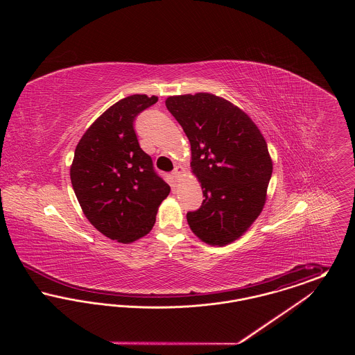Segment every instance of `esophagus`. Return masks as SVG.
Segmentation results:
<instances>
[{
	"label": "esophagus",
	"instance_id": "34e87169",
	"mask_svg": "<svg viewBox=\"0 0 355 355\" xmlns=\"http://www.w3.org/2000/svg\"><path fill=\"white\" fill-rule=\"evenodd\" d=\"M182 173H184V168L178 165V166H175V168H174V170L171 171V175H173L174 178H178V177H180V175H181Z\"/></svg>",
	"mask_w": 355,
	"mask_h": 355
}]
</instances>
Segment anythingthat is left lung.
I'll return each mask as SVG.
<instances>
[{
	"label": "left lung",
	"mask_w": 355,
	"mask_h": 355,
	"mask_svg": "<svg viewBox=\"0 0 355 355\" xmlns=\"http://www.w3.org/2000/svg\"><path fill=\"white\" fill-rule=\"evenodd\" d=\"M165 103L190 141V166L205 197L186 214L187 223L203 242L227 245L263 209L272 173L268 144L245 112L214 94L173 96Z\"/></svg>",
	"instance_id": "left-lung-1"
}]
</instances>
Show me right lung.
Instances as JSON below:
<instances>
[{
	"label": "right lung",
	"mask_w": 355,
	"mask_h": 355,
	"mask_svg": "<svg viewBox=\"0 0 355 355\" xmlns=\"http://www.w3.org/2000/svg\"><path fill=\"white\" fill-rule=\"evenodd\" d=\"M158 97L135 94L110 106L80 139L70 180L86 218L103 236L130 243L146 236L170 186L138 144L135 119Z\"/></svg>",
	"instance_id": "right-lung-1"
}]
</instances>
